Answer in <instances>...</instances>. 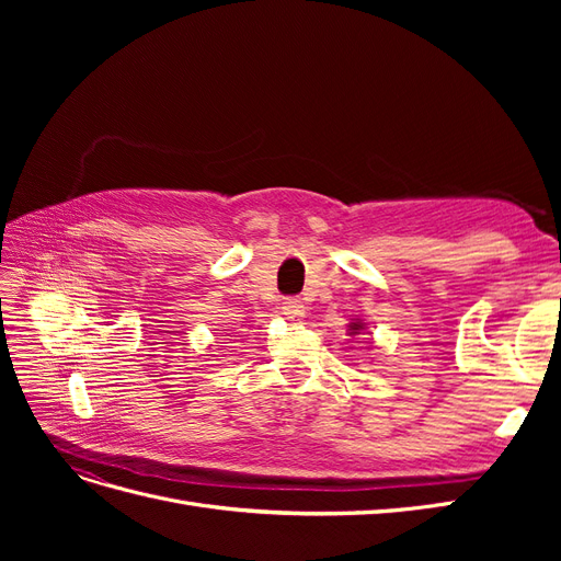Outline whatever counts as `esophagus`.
<instances>
[{
    "mask_svg": "<svg viewBox=\"0 0 561 561\" xmlns=\"http://www.w3.org/2000/svg\"><path fill=\"white\" fill-rule=\"evenodd\" d=\"M280 309L287 318H301L304 316V304H301L299 297H285Z\"/></svg>",
    "mask_w": 561,
    "mask_h": 561,
    "instance_id": "esophagus-1",
    "label": "esophagus"
}]
</instances>
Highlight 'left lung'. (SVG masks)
<instances>
[{
	"label": "left lung",
	"instance_id": "8db88e82",
	"mask_svg": "<svg viewBox=\"0 0 561 561\" xmlns=\"http://www.w3.org/2000/svg\"><path fill=\"white\" fill-rule=\"evenodd\" d=\"M351 330H353V332H358V330H360V325H355V322H353V325H351Z\"/></svg>",
	"mask_w": 561,
	"mask_h": 561
}]
</instances>
